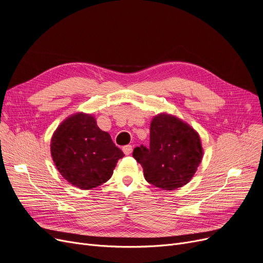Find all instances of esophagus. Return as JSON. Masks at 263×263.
<instances>
[{"label": "esophagus", "mask_w": 263, "mask_h": 263, "mask_svg": "<svg viewBox=\"0 0 263 263\" xmlns=\"http://www.w3.org/2000/svg\"><path fill=\"white\" fill-rule=\"evenodd\" d=\"M132 149H133L132 145H125V146L122 147V151H123V153H124L125 155H130V154L132 153Z\"/></svg>", "instance_id": "34e87169"}]
</instances>
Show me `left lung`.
I'll return each mask as SVG.
<instances>
[{
	"mask_svg": "<svg viewBox=\"0 0 263 263\" xmlns=\"http://www.w3.org/2000/svg\"><path fill=\"white\" fill-rule=\"evenodd\" d=\"M149 147L134 148L133 157L154 186L174 191L187 184L201 162L203 149L198 132L167 112L153 117Z\"/></svg>",
	"mask_w": 263,
	"mask_h": 263,
	"instance_id": "obj_1",
	"label": "left lung"
}]
</instances>
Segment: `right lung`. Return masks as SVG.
<instances>
[{"mask_svg": "<svg viewBox=\"0 0 263 263\" xmlns=\"http://www.w3.org/2000/svg\"><path fill=\"white\" fill-rule=\"evenodd\" d=\"M51 155L57 170L72 186L91 190L108 181L124 155L102 131L95 117L72 114L57 126L51 139Z\"/></svg>", "mask_w": 263, "mask_h": 263, "instance_id": "right-lung-1", "label": "right lung"}]
</instances>
